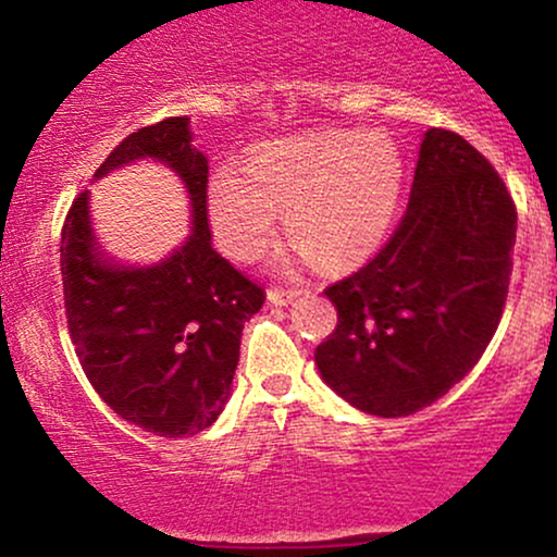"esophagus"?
Returning <instances> with one entry per match:
<instances>
[{
	"label": "esophagus",
	"mask_w": 557,
	"mask_h": 557,
	"mask_svg": "<svg viewBox=\"0 0 557 557\" xmlns=\"http://www.w3.org/2000/svg\"><path fill=\"white\" fill-rule=\"evenodd\" d=\"M296 298H298V290H280V287H274V290L267 293V300H270L272 306H287Z\"/></svg>",
	"instance_id": "esophagus-1"
}]
</instances>
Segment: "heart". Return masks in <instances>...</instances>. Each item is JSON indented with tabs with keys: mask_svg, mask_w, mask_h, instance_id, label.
Here are the masks:
<instances>
[{
	"mask_svg": "<svg viewBox=\"0 0 557 557\" xmlns=\"http://www.w3.org/2000/svg\"><path fill=\"white\" fill-rule=\"evenodd\" d=\"M403 194V159L382 133H314L261 146L246 162L214 170L209 220L238 259L270 248L285 212L298 261L350 270L385 243Z\"/></svg>",
	"mask_w": 557,
	"mask_h": 557,
	"instance_id": "1",
	"label": "heart"
}]
</instances>
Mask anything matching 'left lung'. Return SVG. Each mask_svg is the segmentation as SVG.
Masks as SVG:
<instances>
[{"mask_svg": "<svg viewBox=\"0 0 557 557\" xmlns=\"http://www.w3.org/2000/svg\"><path fill=\"white\" fill-rule=\"evenodd\" d=\"M516 207L458 133H424L411 198L376 257L324 290L337 327L317 348L327 385L372 417H411L474 369L508 296Z\"/></svg>", "mask_w": 557, "mask_h": 557, "instance_id": "1", "label": "left lung"}]
</instances>
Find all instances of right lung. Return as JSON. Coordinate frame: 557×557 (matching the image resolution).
<instances>
[{"label": "right lung", "instance_id": "1", "mask_svg": "<svg viewBox=\"0 0 557 557\" xmlns=\"http://www.w3.org/2000/svg\"><path fill=\"white\" fill-rule=\"evenodd\" d=\"M144 159L183 181L188 238L154 264H123L96 238L91 190H83L60 246L67 327L88 382L120 419L159 437H190L225 408L243 324L261 309L264 290L214 251L209 162L194 146L190 120L168 117L131 133L94 181Z\"/></svg>", "mask_w": 557, "mask_h": 557}]
</instances>
